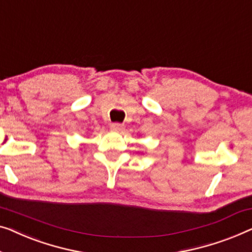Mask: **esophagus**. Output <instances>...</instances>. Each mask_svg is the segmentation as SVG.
Returning <instances> with one entry per match:
<instances>
[{
  "mask_svg": "<svg viewBox=\"0 0 252 252\" xmlns=\"http://www.w3.org/2000/svg\"><path fill=\"white\" fill-rule=\"evenodd\" d=\"M110 128L112 130H122L124 128V125L123 124H119V123H114L110 125Z\"/></svg>",
  "mask_w": 252,
  "mask_h": 252,
  "instance_id": "obj_1",
  "label": "esophagus"
}]
</instances>
